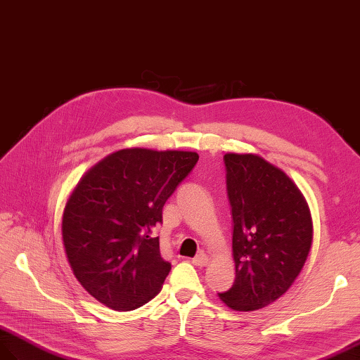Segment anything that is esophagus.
Segmentation results:
<instances>
[{
	"label": "esophagus",
	"mask_w": 360,
	"mask_h": 360,
	"mask_svg": "<svg viewBox=\"0 0 360 360\" xmlns=\"http://www.w3.org/2000/svg\"><path fill=\"white\" fill-rule=\"evenodd\" d=\"M192 264L195 266H206L209 264V256L204 255V252H200L198 256L192 259Z\"/></svg>",
	"instance_id": "esophagus-1"
}]
</instances>
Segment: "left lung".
Segmentation results:
<instances>
[{"mask_svg": "<svg viewBox=\"0 0 360 360\" xmlns=\"http://www.w3.org/2000/svg\"><path fill=\"white\" fill-rule=\"evenodd\" d=\"M224 163L236 277L218 295L230 309L248 312L294 283L312 245V217L297 184L265 159L227 153Z\"/></svg>", "mask_w": 360, "mask_h": 360, "instance_id": "obj_1", "label": "left lung"}]
</instances>
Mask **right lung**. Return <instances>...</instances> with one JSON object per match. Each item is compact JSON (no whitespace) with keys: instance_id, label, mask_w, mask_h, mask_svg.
Returning <instances> with one entry per match:
<instances>
[{"instance_id":"obj_1","label":"right lung","mask_w":360,"mask_h":360,"mask_svg":"<svg viewBox=\"0 0 360 360\" xmlns=\"http://www.w3.org/2000/svg\"><path fill=\"white\" fill-rule=\"evenodd\" d=\"M198 162L192 151L125 148L87 171L68 200L62 236L80 285L113 310H133L160 292L171 264L160 256L165 202Z\"/></svg>"}]
</instances>
